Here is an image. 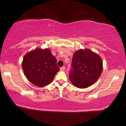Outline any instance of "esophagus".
I'll return each instance as SVG.
<instances>
[{
  "instance_id": "obj_1",
  "label": "esophagus",
  "mask_w": 126,
  "mask_h": 126,
  "mask_svg": "<svg viewBox=\"0 0 126 126\" xmlns=\"http://www.w3.org/2000/svg\"><path fill=\"white\" fill-rule=\"evenodd\" d=\"M65 66H63L61 67V68H60V70H61V71H63V70H65Z\"/></svg>"
}]
</instances>
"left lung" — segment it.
I'll return each mask as SVG.
<instances>
[{
	"mask_svg": "<svg viewBox=\"0 0 126 126\" xmlns=\"http://www.w3.org/2000/svg\"><path fill=\"white\" fill-rule=\"evenodd\" d=\"M103 70L102 60L89 49H80L73 56L69 72L70 81L79 88H85L94 84Z\"/></svg>",
	"mask_w": 126,
	"mask_h": 126,
	"instance_id": "left-lung-1",
	"label": "left lung"
}]
</instances>
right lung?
<instances>
[{"mask_svg": "<svg viewBox=\"0 0 126 126\" xmlns=\"http://www.w3.org/2000/svg\"><path fill=\"white\" fill-rule=\"evenodd\" d=\"M22 68L27 80L40 87L50 84L60 70L56 58L49 49H36L27 53L24 56Z\"/></svg>", "mask_w": 126, "mask_h": 126, "instance_id": "1", "label": "right lung"}]
</instances>
